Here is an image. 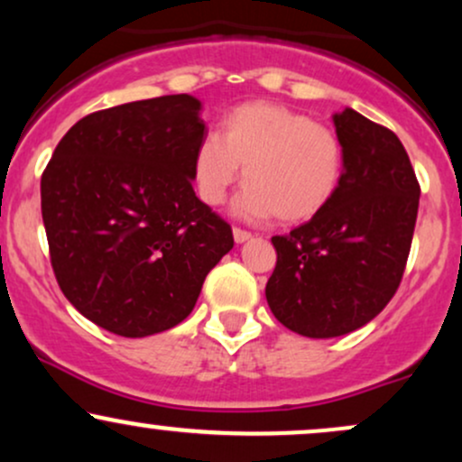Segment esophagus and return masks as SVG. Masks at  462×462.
Wrapping results in <instances>:
<instances>
[{"instance_id":"1","label":"esophagus","mask_w":462,"mask_h":462,"mask_svg":"<svg viewBox=\"0 0 462 462\" xmlns=\"http://www.w3.org/2000/svg\"><path fill=\"white\" fill-rule=\"evenodd\" d=\"M232 235H235L236 243H245V241H249V238H252V232L241 230V227H235V230H232Z\"/></svg>"}]
</instances>
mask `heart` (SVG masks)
<instances>
[{"label": "heart", "mask_w": 462, "mask_h": 462, "mask_svg": "<svg viewBox=\"0 0 462 462\" xmlns=\"http://www.w3.org/2000/svg\"><path fill=\"white\" fill-rule=\"evenodd\" d=\"M241 167L247 187L236 201L238 213L301 224L334 199L346 153L332 128L284 104L258 99L232 108L221 119L219 139L206 136L195 147L190 173L199 199L224 204Z\"/></svg>", "instance_id": "obj_1"}]
</instances>
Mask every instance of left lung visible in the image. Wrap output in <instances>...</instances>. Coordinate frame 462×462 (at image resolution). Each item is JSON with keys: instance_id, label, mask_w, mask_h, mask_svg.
Segmentation results:
<instances>
[{"instance_id": "1", "label": "left lung", "mask_w": 462, "mask_h": 462, "mask_svg": "<svg viewBox=\"0 0 462 462\" xmlns=\"http://www.w3.org/2000/svg\"><path fill=\"white\" fill-rule=\"evenodd\" d=\"M332 119L346 153L341 187L323 213L272 238L278 261L264 289L275 319L310 338L358 330L389 304L421 193L395 132L352 108Z\"/></svg>"}]
</instances>
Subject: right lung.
<instances>
[{"label": "right lung", "instance_id": "obj_1", "mask_svg": "<svg viewBox=\"0 0 462 462\" xmlns=\"http://www.w3.org/2000/svg\"><path fill=\"white\" fill-rule=\"evenodd\" d=\"M193 95L97 110L58 143L41 213L58 286L87 319L141 338L184 321L206 275L235 245L193 190L206 139Z\"/></svg>", "mask_w": 462, "mask_h": 462}]
</instances>
